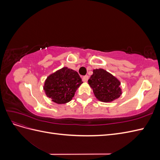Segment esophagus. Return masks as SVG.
Listing matches in <instances>:
<instances>
[{"label": "esophagus", "instance_id": "1", "mask_svg": "<svg viewBox=\"0 0 160 160\" xmlns=\"http://www.w3.org/2000/svg\"><path fill=\"white\" fill-rule=\"evenodd\" d=\"M82 79H83V81L84 82H87L89 79V77L88 75H85V76H83V78H82Z\"/></svg>", "mask_w": 160, "mask_h": 160}]
</instances>
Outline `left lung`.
Returning a JSON list of instances; mask_svg holds the SVG:
<instances>
[{
  "label": "left lung",
  "mask_w": 160,
  "mask_h": 160,
  "mask_svg": "<svg viewBox=\"0 0 160 160\" xmlns=\"http://www.w3.org/2000/svg\"><path fill=\"white\" fill-rule=\"evenodd\" d=\"M88 83L95 98L101 102H112L122 94L120 81L103 69H93Z\"/></svg>",
  "instance_id": "1"
}]
</instances>
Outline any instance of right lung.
<instances>
[{
  "mask_svg": "<svg viewBox=\"0 0 160 160\" xmlns=\"http://www.w3.org/2000/svg\"><path fill=\"white\" fill-rule=\"evenodd\" d=\"M82 83L78 72L64 67L47 77L43 89L52 102L65 104L72 100Z\"/></svg>",
  "mask_w": 160,
  "mask_h": 160,
  "instance_id": "add662e5",
  "label": "right lung"
}]
</instances>
